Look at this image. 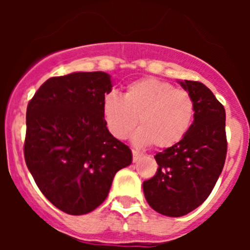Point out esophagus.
Here are the masks:
<instances>
[{"instance_id": "esophagus-1", "label": "esophagus", "mask_w": 250, "mask_h": 250, "mask_svg": "<svg viewBox=\"0 0 250 250\" xmlns=\"http://www.w3.org/2000/svg\"><path fill=\"white\" fill-rule=\"evenodd\" d=\"M141 154L139 151H136V150H132V161L135 163V161H138L139 159H140Z\"/></svg>"}]
</instances>
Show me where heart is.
Wrapping results in <instances>:
<instances>
[{
    "instance_id": "heart-1",
    "label": "heart",
    "mask_w": 250,
    "mask_h": 250,
    "mask_svg": "<svg viewBox=\"0 0 250 250\" xmlns=\"http://www.w3.org/2000/svg\"><path fill=\"white\" fill-rule=\"evenodd\" d=\"M194 112V100L187 90L154 77L130 83L124 98L110 92L103 101L104 119L114 138L125 140L138 124L136 143L156 149H167L182 140L190 129Z\"/></svg>"
}]
</instances>
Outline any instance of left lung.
<instances>
[{
    "mask_svg": "<svg viewBox=\"0 0 250 250\" xmlns=\"http://www.w3.org/2000/svg\"><path fill=\"white\" fill-rule=\"evenodd\" d=\"M195 105L194 121L182 140L155 160L158 171L143 183L150 207L167 216H183L205 202L227 156L224 106L199 81H179Z\"/></svg>",
    "mask_w": 250,
    "mask_h": 250,
    "instance_id": "1",
    "label": "left lung"
}]
</instances>
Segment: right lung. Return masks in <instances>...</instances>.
I'll list each match as a JSON object with an SVG mask.
<instances>
[{
    "instance_id": "right-lung-1",
    "label": "right lung",
    "mask_w": 250,
    "mask_h": 250,
    "mask_svg": "<svg viewBox=\"0 0 250 250\" xmlns=\"http://www.w3.org/2000/svg\"><path fill=\"white\" fill-rule=\"evenodd\" d=\"M111 87L106 72H72L45 81L27 105L26 165L43 195L71 215L96 209L132 161L106 127L103 101Z\"/></svg>"
}]
</instances>
